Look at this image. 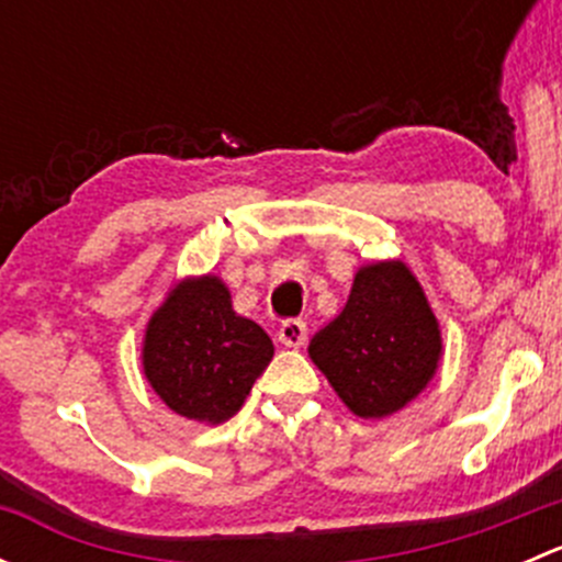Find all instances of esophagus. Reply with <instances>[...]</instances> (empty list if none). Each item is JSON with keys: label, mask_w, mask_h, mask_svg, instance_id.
Returning <instances> with one entry per match:
<instances>
[{"label": "esophagus", "mask_w": 562, "mask_h": 562, "mask_svg": "<svg viewBox=\"0 0 562 562\" xmlns=\"http://www.w3.org/2000/svg\"><path fill=\"white\" fill-rule=\"evenodd\" d=\"M277 337H280V342L285 348H302L307 342V326H304V321H285Z\"/></svg>", "instance_id": "esophagus-1"}]
</instances>
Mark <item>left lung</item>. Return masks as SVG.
Listing matches in <instances>:
<instances>
[{
    "instance_id": "8db88e82",
    "label": "left lung",
    "mask_w": 562,
    "mask_h": 562,
    "mask_svg": "<svg viewBox=\"0 0 562 562\" xmlns=\"http://www.w3.org/2000/svg\"><path fill=\"white\" fill-rule=\"evenodd\" d=\"M307 353L353 416L381 422L429 386L443 337L411 266L375 260L359 266L342 313L310 339Z\"/></svg>"
}]
</instances>
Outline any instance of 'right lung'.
<instances>
[{
	"instance_id": "right-lung-1",
	"label": "right lung",
	"mask_w": 562,
	"mask_h": 562,
	"mask_svg": "<svg viewBox=\"0 0 562 562\" xmlns=\"http://www.w3.org/2000/svg\"><path fill=\"white\" fill-rule=\"evenodd\" d=\"M274 356L269 334L239 315L217 274L181 277L146 323L140 367L176 416L223 424L241 411Z\"/></svg>"
}]
</instances>
